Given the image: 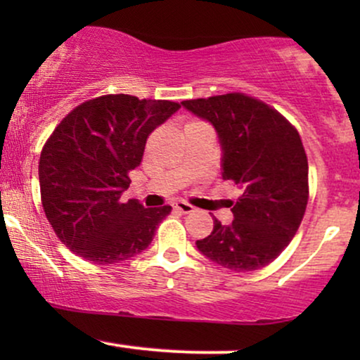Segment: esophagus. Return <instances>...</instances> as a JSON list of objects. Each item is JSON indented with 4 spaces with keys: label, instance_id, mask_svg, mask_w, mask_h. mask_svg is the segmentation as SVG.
Here are the masks:
<instances>
[{
    "label": "esophagus",
    "instance_id": "esophagus-1",
    "mask_svg": "<svg viewBox=\"0 0 360 360\" xmlns=\"http://www.w3.org/2000/svg\"><path fill=\"white\" fill-rule=\"evenodd\" d=\"M174 210H177V212H181V213H193L194 212V206L189 205V203H186V201H176Z\"/></svg>",
    "mask_w": 360,
    "mask_h": 360
}]
</instances>
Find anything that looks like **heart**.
Wrapping results in <instances>:
<instances>
[{"instance_id":"b5f03b06","label":"heart","mask_w":360,"mask_h":360,"mask_svg":"<svg viewBox=\"0 0 360 360\" xmlns=\"http://www.w3.org/2000/svg\"><path fill=\"white\" fill-rule=\"evenodd\" d=\"M194 123H200V122H188V123H186V125H184V127H189V125H194Z\"/></svg>"}]
</instances>
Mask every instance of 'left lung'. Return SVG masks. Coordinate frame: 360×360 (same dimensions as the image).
Segmentation results:
<instances>
[{
    "label": "left lung",
    "mask_w": 360,
    "mask_h": 360,
    "mask_svg": "<svg viewBox=\"0 0 360 360\" xmlns=\"http://www.w3.org/2000/svg\"><path fill=\"white\" fill-rule=\"evenodd\" d=\"M208 120L223 148L225 181L242 196L232 203L235 220L196 240L208 259L235 272L267 266L289 245L308 205V159L295 127L278 110L243 93L183 101Z\"/></svg>",
    "instance_id": "obj_1"
}]
</instances>
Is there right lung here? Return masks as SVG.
<instances>
[{"instance_id":"obj_1","label":"right lung","mask_w":360,"mask_h":360,"mask_svg":"<svg viewBox=\"0 0 360 360\" xmlns=\"http://www.w3.org/2000/svg\"><path fill=\"white\" fill-rule=\"evenodd\" d=\"M181 108L167 100L105 94L76 106L40 154L45 217L69 250L93 264H117L150 245L171 206L122 201L148 135Z\"/></svg>"}]
</instances>
